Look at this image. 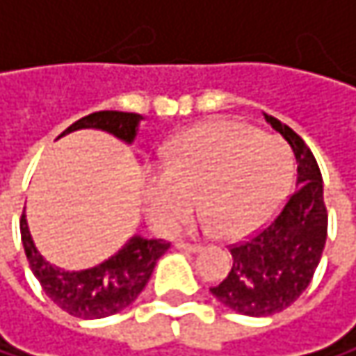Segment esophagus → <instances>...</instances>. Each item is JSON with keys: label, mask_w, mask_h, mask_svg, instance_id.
Returning <instances> with one entry per match:
<instances>
[{"label": "esophagus", "mask_w": 356, "mask_h": 356, "mask_svg": "<svg viewBox=\"0 0 356 356\" xmlns=\"http://www.w3.org/2000/svg\"><path fill=\"white\" fill-rule=\"evenodd\" d=\"M175 248L181 249V251H189V253H197V251H202L200 245H191V243H183V241H177V243H175Z\"/></svg>", "instance_id": "obj_1"}]
</instances>
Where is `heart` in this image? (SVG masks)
<instances>
[{
	"label": "heart",
	"instance_id": "obj_1",
	"mask_svg": "<svg viewBox=\"0 0 356 356\" xmlns=\"http://www.w3.org/2000/svg\"><path fill=\"white\" fill-rule=\"evenodd\" d=\"M163 171L146 177L150 222L173 233L200 200L204 229L225 239L257 231L286 197L295 161L276 136L239 121H208L177 136L161 159Z\"/></svg>",
	"mask_w": 356,
	"mask_h": 356
}]
</instances>
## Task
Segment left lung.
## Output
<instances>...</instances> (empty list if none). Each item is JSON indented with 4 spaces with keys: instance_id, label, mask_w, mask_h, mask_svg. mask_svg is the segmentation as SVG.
Here are the masks:
<instances>
[{
    "instance_id": "8db88e82",
    "label": "left lung",
    "mask_w": 356,
    "mask_h": 356,
    "mask_svg": "<svg viewBox=\"0 0 356 356\" xmlns=\"http://www.w3.org/2000/svg\"><path fill=\"white\" fill-rule=\"evenodd\" d=\"M266 121L291 146L297 159V191L280 214L255 237L231 248L233 268L210 293L229 309L268 318L293 305L309 286L327 235L320 167L307 144L276 117Z\"/></svg>"
}]
</instances>
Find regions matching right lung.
Returning <instances> with one entry per match:
<instances>
[{
	"label": "right lung",
	"mask_w": 356,
	"mask_h": 356,
	"mask_svg": "<svg viewBox=\"0 0 356 356\" xmlns=\"http://www.w3.org/2000/svg\"><path fill=\"white\" fill-rule=\"evenodd\" d=\"M142 115L123 111H99L72 123L61 136L78 129H101L125 144H134ZM59 136V138H61ZM22 245L31 270L44 295L63 312L82 320H101L129 307L148 284L161 255L169 249L163 239L134 235L117 253L86 270H63L49 264L36 249L26 214L20 220Z\"/></svg>",
	"instance_id": "1"
}]
</instances>
